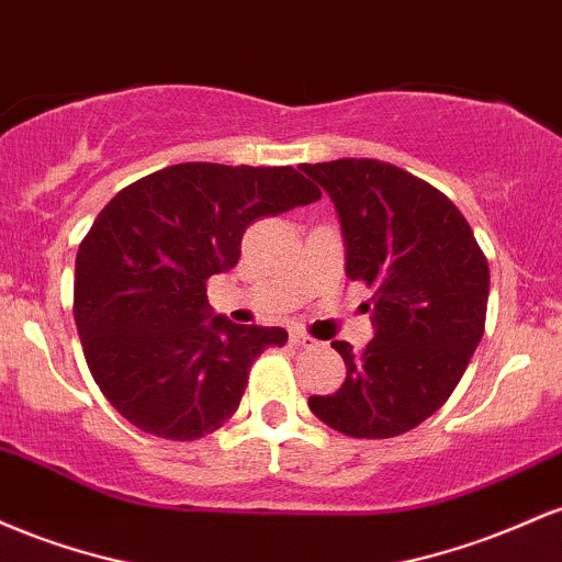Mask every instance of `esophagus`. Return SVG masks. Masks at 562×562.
Listing matches in <instances>:
<instances>
[{
	"mask_svg": "<svg viewBox=\"0 0 562 562\" xmlns=\"http://www.w3.org/2000/svg\"><path fill=\"white\" fill-rule=\"evenodd\" d=\"M292 345H297V348H315V339L313 337H307V334H302V331H294L292 334Z\"/></svg>",
	"mask_w": 562,
	"mask_h": 562,
	"instance_id": "1",
	"label": "esophagus"
}]
</instances>
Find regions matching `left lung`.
I'll use <instances>...</instances> for the list:
<instances>
[{
    "mask_svg": "<svg viewBox=\"0 0 562 562\" xmlns=\"http://www.w3.org/2000/svg\"><path fill=\"white\" fill-rule=\"evenodd\" d=\"M337 210L345 273L374 289V339L342 356V387L311 395L321 422L350 438H393L432 417L483 337L488 262L462 212L430 182L376 159L305 164Z\"/></svg>",
    "mask_w": 562,
    "mask_h": 562,
    "instance_id": "left-lung-1",
    "label": "left lung"
}]
</instances>
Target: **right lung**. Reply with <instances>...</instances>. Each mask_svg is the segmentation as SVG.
Returning <instances> with one entry per match:
<instances>
[{
	"instance_id": "1",
	"label": "right lung",
	"mask_w": 562,
	"mask_h": 562,
	"mask_svg": "<svg viewBox=\"0 0 562 562\" xmlns=\"http://www.w3.org/2000/svg\"><path fill=\"white\" fill-rule=\"evenodd\" d=\"M318 199L292 167L188 161L103 206L77 255L74 321L100 393L137 430L196 440L233 417L255 358L289 334L217 315L206 279L236 268L255 220Z\"/></svg>"
}]
</instances>
